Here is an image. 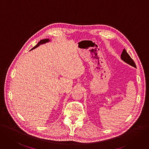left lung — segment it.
<instances>
[{
	"label": "left lung",
	"mask_w": 149,
	"mask_h": 149,
	"mask_svg": "<svg viewBox=\"0 0 149 149\" xmlns=\"http://www.w3.org/2000/svg\"><path fill=\"white\" fill-rule=\"evenodd\" d=\"M121 59H122L123 61H124L125 63H128V64L132 66H133L134 68H136V65L135 63L134 62V61L132 59V58L130 57V56L128 54V53L126 52L125 49H123L122 54H121Z\"/></svg>",
	"instance_id": "8db88e82"
}]
</instances>
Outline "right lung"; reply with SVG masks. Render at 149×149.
<instances>
[{
  "label": "right lung",
  "mask_w": 149,
  "mask_h": 149,
  "mask_svg": "<svg viewBox=\"0 0 149 149\" xmlns=\"http://www.w3.org/2000/svg\"><path fill=\"white\" fill-rule=\"evenodd\" d=\"M49 39H48V38H45V39H43V40H41L39 42H38L37 45L34 47H33L31 49H34V48H37V47H38L40 45H41V44H43V43H46V42H49Z\"/></svg>",
  "instance_id": "add662e5"
}]
</instances>
